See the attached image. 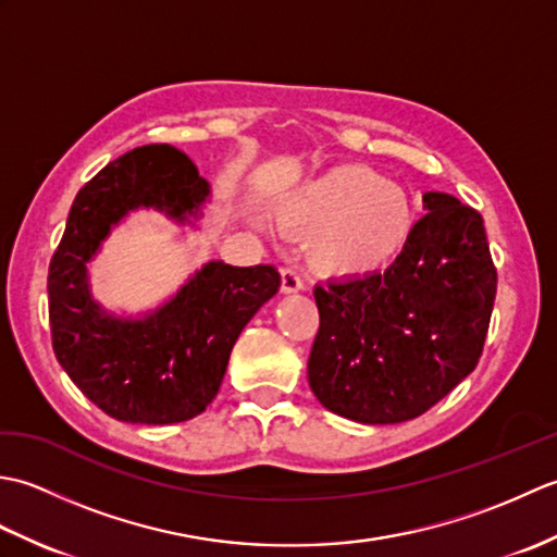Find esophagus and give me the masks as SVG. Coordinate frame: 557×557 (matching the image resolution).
<instances>
[{"label": "esophagus", "mask_w": 557, "mask_h": 557, "mask_svg": "<svg viewBox=\"0 0 557 557\" xmlns=\"http://www.w3.org/2000/svg\"><path fill=\"white\" fill-rule=\"evenodd\" d=\"M301 289H304V282L299 277V272L292 270V268H282V292L294 294V292H301Z\"/></svg>", "instance_id": "1"}]
</instances>
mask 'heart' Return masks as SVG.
I'll return each instance as SVG.
<instances>
[{"label": "heart", "mask_w": 557, "mask_h": 557, "mask_svg": "<svg viewBox=\"0 0 557 557\" xmlns=\"http://www.w3.org/2000/svg\"><path fill=\"white\" fill-rule=\"evenodd\" d=\"M285 232L309 236L306 258L323 277H363L385 268L417 224L411 196L366 164H337L280 200Z\"/></svg>", "instance_id": "1"}]
</instances>
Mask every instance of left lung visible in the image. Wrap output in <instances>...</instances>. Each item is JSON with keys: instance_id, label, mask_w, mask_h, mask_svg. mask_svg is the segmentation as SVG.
Returning <instances> with one entry per match:
<instances>
[{"instance_id": "8db88e82", "label": "left lung", "mask_w": 557, "mask_h": 557, "mask_svg": "<svg viewBox=\"0 0 557 557\" xmlns=\"http://www.w3.org/2000/svg\"><path fill=\"white\" fill-rule=\"evenodd\" d=\"M423 210L385 272L313 289L309 385L337 417L417 419L476 369L498 287L483 218L441 191Z\"/></svg>"}]
</instances>
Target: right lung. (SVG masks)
Here are the masks:
<instances>
[{"mask_svg": "<svg viewBox=\"0 0 557 557\" xmlns=\"http://www.w3.org/2000/svg\"><path fill=\"white\" fill-rule=\"evenodd\" d=\"M210 184L168 144L116 158L81 188L50 263L54 357L92 405L116 421L168 425L215 399L236 337L280 289L272 265L210 260L172 299L144 315H116L92 299L88 263L128 212L150 208L196 224Z\"/></svg>", "mask_w": 557, "mask_h": 557, "instance_id": "right-lung-1", "label": "right lung"}]
</instances>
